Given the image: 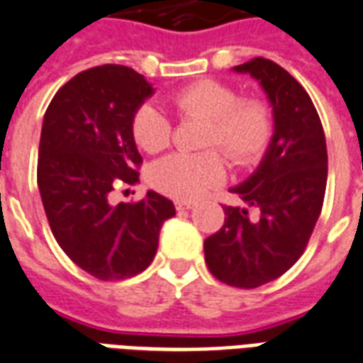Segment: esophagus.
<instances>
[{"mask_svg": "<svg viewBox=\"0 0 363 363\" xmlns=\"http://www.w3.org/2000/svg\"><path fill=\"white\" fill-rule=\"evenodd\" d=\"M175 207L179 211L182 209H192L194 207V201H188V199H177L175 201Z\"/></svg>", "mask_w": 363, "mask_h": 363, "instance_id": "34e87169", "label": "esophagus"}]
</instances>
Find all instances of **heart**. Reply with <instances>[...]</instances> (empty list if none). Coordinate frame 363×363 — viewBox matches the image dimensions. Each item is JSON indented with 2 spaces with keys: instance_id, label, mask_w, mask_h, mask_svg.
I'll return each mask as SVG.
<instances>
[{
  "instance_id": "b5f03b06",
  "label": "heart",
  "mask_w": 363,
  "mask_h": 363,
  "mask_svg": "<svg viewBox=\"0 0 363 363\" xmlns=\"http://www.w3.org/2000/svg\"><path fill=\"white\" fill-rule=\"evenodd\" d=\"M171 104L181 118H207L203 147H218L239 165L258 160L273 133L269 105L259 98H239L224 82L198 81L177 90ZM131 133L143 150L162 152L173 139V122L156 105L145 104L133 113ZM226 177V162L216 150L177 152L152 169L154 184L177 199L201 198Z\"/></svg>"
}]
</instances>
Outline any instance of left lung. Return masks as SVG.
<instances>
[{
    "instance_id": "left-lung-1",
    "label": "left lung",
    "mask_w": 363,
    "mask_h": 363,
    "mask_svg": "<svg viewBox=\"0 0 363 363\" xmlns=\"http://www.w3.org/2000/svg\"><path fill=\"white\" fill-rule=\"evenodd\" d=\"M233 71L264 88L273 137L256 171L232 188L258 218L226 205L224 226L205 239V262L230 286L258 288L286 273L309 242L326 194V137L309 94L281 65L254 58Z\"/></svg>"
}]
</instances>
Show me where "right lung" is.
Listing matches in <instances>:
<instances>
[{
    "label": "right lung",
    "mask_w": 363,
    "mask_h": 363,
    "mask_svg": "<svg viewBox=\"0 0 363 363\" xmlns=\"http://www.w3.org/2000/svg\"><path fill=\"white\" fill-rule=\"evenodd\" d=\"M154 94L125 65H99L60 88L43 118L37 184L58 245L99 281L141 273L156 256L162 224L175 205L148 190L137 203L111 194L139 181L143 158L131 118Z\"/></svg>",
    "instance_id": "obj_1"
}]
</instances>
